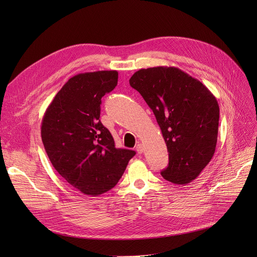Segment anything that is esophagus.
<instances>
[{
    "label": "esophagus",
    "mask_w": 257,
    "mask_h": 257,
    "mask_svg": "<svg viewBox=\"0 0 257 257\" xmlns=\"http://www.w3.org/2000/svg\"><path fill=\"white\" fill-rule=\"evenodd\" d=\"M137 151H138L139 154H142V153L144 152V146H143L142 144H139V145L137 146Z\"/></svg>",
    "instance_id": "esophagus-1"
}]
</instances>
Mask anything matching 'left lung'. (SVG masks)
<instances>
[{"instance_id": "left-lung-1", "label": "left lung", "mask_w": 257, "mask_h": 257, "mask_svg": "<svg viewBox=\"0 0 257 257\" xmlns=\"http://www.w3.org/2000/svg\"><path fill=\"white\" fill-rule=\"evenodd\" d=\"M152 109L169 152L166 180L186 185L211 160L218 140L220 108L210 90L178 67L142 69L129 80Z\"/></svg>"}]
</instances>
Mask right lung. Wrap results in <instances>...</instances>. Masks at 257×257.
Returning <instances> with one entry per match:
<instances>
[{
  "label": "right lung",
  "instance_id": "right-lung-1",
  "mask_svg": "<svg viewBox=\"0 0 257 257\" xmlns=\"http://www.w3.org/2000/svg\"><path fill=\"white\" fill-rule=\"evenodd\" d=\"M116 71L78 74L62 86L42 121V140L53 167L82 194L111 190L136 152L116 149L100 120L101 99L117 84Z\"/></svg>",
  "mask_w": 257,
  "mask_h": 257
}]
</instances>
